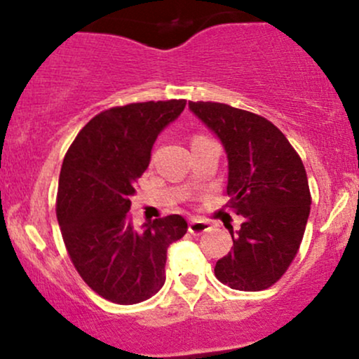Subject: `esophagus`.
I'll return each mask as SVG.
<instances>
[{"label": "esophagus", "mask_w": 359, "mask_h": 359, "mask_svg": "<svg viewBox=\"0 0 359 359\" xmlns=\"http://www.w3.org/2000/svg\"><path fill=\"white\" fill-rule=\"evenodd\" d=\"M209 229H211V222L203 221V219H196V217L189 221V233L203 234L205 231H209Z\"/></svg>", "instance_id": "obj_1"}]
</instances>
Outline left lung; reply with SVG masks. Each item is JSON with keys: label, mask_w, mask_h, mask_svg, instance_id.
I'll return each mask as SVG.
<instances>
[{"label": "left lung", "mask_w": 359, "mask_h": 359, "mask_svg": "<svg viewBox=\"0 0 359 359\" xmlns=\"http://www.w3.org/2000/svg\"><path fill=\"white\" fill-rule=\"evenodd\" d=\"M216 135L228 158V196L245 217L233 248L217 259L219 282L245 292L265 290L297 255L311 212L306 168L285 135L269 119L221 102H189Z\"/></svg>", "instance_id": "left-lung-1"}]
</instances>
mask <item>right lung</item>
I'll return each instance as SVG.
<instances>
[{"label":"right lung","mask_w":359,"mask_h":359,"mask_svg":"<svg viewBox=\"0 0 359 359\" xmlns=\"http://www.w3.org/2000/svg\"><path fill=\"white\" fill-rule=\"evenodd\" d=\"M184 108V100H172L102 111L62 163L57 219L65 248L82 280L111 302L131 306L155 295L165 283L167 248L187 233L179 214L138 229L130 216L154 143Z\"/></svg>","instance_id":"right-lung-1"}]
</instances>
